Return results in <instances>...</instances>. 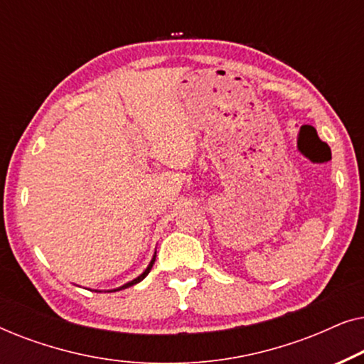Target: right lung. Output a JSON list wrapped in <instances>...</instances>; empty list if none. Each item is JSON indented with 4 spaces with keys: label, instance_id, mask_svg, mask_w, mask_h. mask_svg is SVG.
Returning <instances> with one entry per match:
<instances>
[{
    "label": "right lung",
    "instance_id": "1",
    "mask_svg": "<svg viewBox=\"0 0 364 364\" xmlns=\"http://www.w3.org/2000/svg\"><path fill=\"white\" fill-rule=\"evenodd\" d=\"M154 262H156V253H154V257H152V260L149 262V265H147V268L146 270H144L141 275H139L137 278H134V280H131V282H127V283H124L122 287H119V288H114V290H104V291H119V290H124V288H129V287H132V285H136V283H139V282H142L144 278H146L147 275H149V272H151V268H152V265H154ZM96 291H102V290H96Z\"/></svg>",
    "mask_w": 364,
    "mask_h": 364
}]
</instances>
